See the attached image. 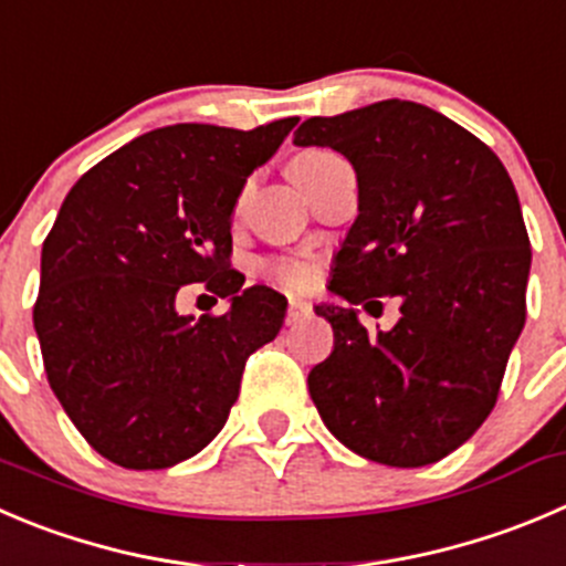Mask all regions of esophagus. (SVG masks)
I'll return each instance as SVG.
<instances>
[{
    "instance_id": "esophagus-1",
    "label": "esophagus",
    "mask_w": 566,
    "mask_h": 566,
    "mask_svg": "<svg viewBox=\"0 0 566 566\" xmlns=\"http://www.w3.org/2000/svg\"><path fill=\"white\" fill-rule=\"evenodd\" d=\"M312 312V306L304 298H290L287 304V323H298L301 317H306Z\"/></svg>"
}]
</instances>
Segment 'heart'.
<instances>
[{
  "label": "heart",
  "mask_w": 566,
  "mask_h": 566,
  "mask_svg": "<svg viewBox=\"0 0 566 566\" xmlns=\"http://www.w3.org/2000/svg\"><path fill=\"white\" fill-rule=\"evenodd\" d=\"M337 155H332V151L326 149H306L301 151L298 157H293V163H290V177H298V174H306L312 171V168L323 166V163L334 160ZM268 276L273 279V282L279 284V287L284 290H304L312 284V268L306 265V262L301 260H273L268 262Z\"/></svg>",
  "instance_id": "1"
}]
</instances>
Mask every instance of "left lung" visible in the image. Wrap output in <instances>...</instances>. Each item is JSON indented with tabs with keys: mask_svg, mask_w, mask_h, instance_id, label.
Returning a JSON list of instances; mask_svg holds the SVG:
<instances>
[{
	"mask_svg": "<svg viewBox=\"0 0 566 566\" xmlns=\"http://www.w3.org/2000/svg\"><path fill=\"white\" fill-rule=\"evenodd\" d=\"M293 140L345 155L359 182L328 287L370 312L400 298L378 334L354 310L317 306L334 350L312 367V400L370 462H440L495 409L523 332L531 240L512 177L473 132L400 98L306 118Z\"/></svg>",
	"mask_w": 566,
	"mask_h": 566,
	"instance_id": "1",
	"label": "left lung"
}]
</instances>
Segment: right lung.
Masks as SVG:
<instances>
[{"label":"right lung","mask_w":566,"mask_h":566,"mask_svg":"<svg viewBox=\"0 0 566 566\" xmlns=\"http://www.w3.org/2000/svg\"><path fill=\"white\" fill-rule=\"evenodd\" d=\"M295 118L256 129L146 132L82 174L41 251L32 321L49 387L87 446L126 470L196 457L223 429L245 361L284 321V295L229 268L234 201ZM233 298L176 312L182 283Z\"/></svg>","instance_id":"obj_1"}]
</instances>
